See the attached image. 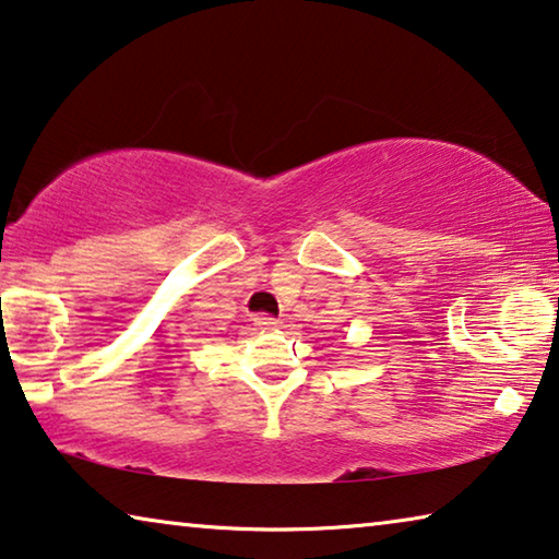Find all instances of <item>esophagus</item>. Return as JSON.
Returning <instances> with one entry per match:
<instances>
[{
  "label": "esophagus",
  "instance_id": "34e87169",
  "mask_svg": "<svg viewBox=\"0 0 559 559\" xmlns=\"http://www.w3.org/2000/svg\"><path fill=\"white\" fill-rule=\"evenodd\" d=\"M253 325H257L259 330H276L281 325V320L271 318V316H257L253 318Z\"/></svg>",
  "mask_w": 559,
  "mask_h": 559
}]
</instances>
